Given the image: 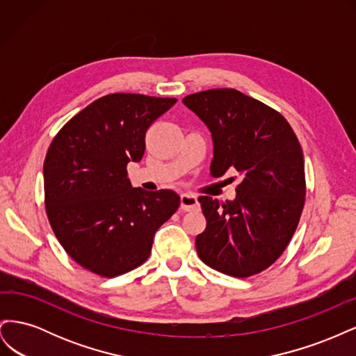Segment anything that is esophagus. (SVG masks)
Wrapping results in <instances>:
<instances>
[{
	"mask_svg": "<svg viewBox=\"0 0 356 356\" xmlns=\"http://www.w3.org/2000/svg\"><path fill=\"white\" fill-rule=\"evenodd\" d=\"M199 207V200L197 196L191 195V193H184L181 195V209L184 211H193Z\"/></svg>",
	"mask_w": 356,
	"mask_h": 356,
	"instance_id": "1",
	"label": "esophagus"
}]
</instances>
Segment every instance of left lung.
<instances>
[{"instance_id":"left-lung-1","label":"left lung","mask_w":356,"mask_h":356,"mask_svg":"<svg viewBox=\"0 0 356 356\" xmlns=\"http://www.w3.org/2000/svg\"><path fill=\"white\" fill-rule=\"evenodd\" d=\"M209 127L212 177L242 175L233 202L200 196L207 229L197 234L200 260L213 270L250 277L270 267L296 233L306 199L303 149L286 118L236 89L186 96Z\"/></svg>"}]
</instances>
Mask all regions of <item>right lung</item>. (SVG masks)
Masks as SVG:
<instances>
[{
    "mask_svg": "<svg viewBox=\"0 0 356 356\" xmlns=\"http://www.w3.org/2000/svg\"><path fill=\"white\" fill-rule=\"evenodd\" d=\"M177 98L111 93L93 101L53 138L44 160V203L59 243L86 270L114 277L152 254L153 238L179 207L172 190L131 186L129 161Z\"/></svg>",
    "mask_w": 356,
    "mask_h": 356,
    "instance_id": "right-lung-1",
    "label": "right lung"
}]
</instances>
